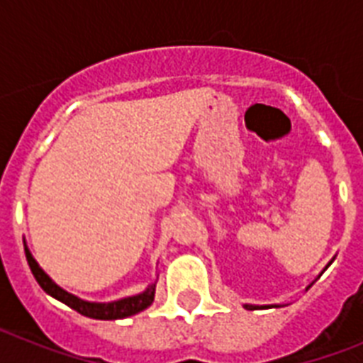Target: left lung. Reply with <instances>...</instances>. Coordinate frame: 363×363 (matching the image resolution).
I'll return each instance as SVG.
<instances>
[{
  "mask_svg": "<svg viewBox=\"0 0 363 363\" xmlns=\"http://www.w3.org/2000/svg\"><path fill=\"white\" fill-rule=\"evenodd\" d=\"M245 307H247V309H250V311H252V309H258L256 305H245Z\"/></svg>",
  "mask_w": 363,
  "mask_h": 363,
  "instance_id": "8db88e82",
  "label": "left lung"
}]
</instances>
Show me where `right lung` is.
Instances as JSON below:
<instances>
[{"label":"right lung","instance_id":"add662e5","mask_svg":"<svg viewBox=\"0 0 363 363\" xmlns=\"http://www.w3.org/2000/svg\"><path fill=\"white\" fill-rule=\"evenodd\" d=\"M26 259H28V265H30L31 273L35 277V281L39 282V286L52 296L58 301L65 303L67 307H71L77 313L88 316V318H98V320H116V318H125V316L137 315L141 313L147 307H150L154 301V284L148 288L147 292L139 294V296H133V298H125L121 301H113V303H88V301H82V299L71 296L65 290H62L60 286H56L47 275L45 271L37 265V262L31 258L30 250L26 248Z\"/></svg>","mask_w":363,"mask_h":363}]
</instances>
